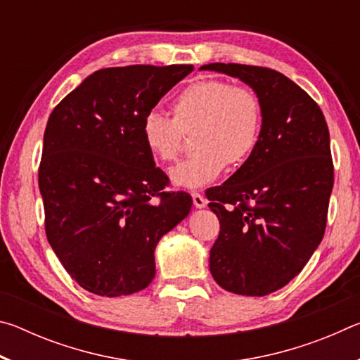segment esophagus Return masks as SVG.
<instances>
[{
    "instance_id": "1",
    "label": "esophagus",
    "mask_w": 360,
    "mask_h": 360,
    "mask_svg": "<svg viewBox=\"0 0 360 360\" xmlns=\"http://www.w3.org/2000/svg\"><path fill=\"white\" fill-rule=\"evenodd\" d=\"M192 200H193V206L198 210H202L206 205H208V200H206L203 195L198 192H192Z\"/></svg>"
}]
</instances>
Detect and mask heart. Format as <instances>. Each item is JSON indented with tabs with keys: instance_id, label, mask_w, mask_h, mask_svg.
Masks as SVG:
<instances>
[{
	"instance_id": "b5f03b06",
	"label": "heart",
	"mask_w": 360,
	"mask_h": 360,
	"mask_svg": "<svg viewBox=\"0 0 360 360\" xmlns=\"http://www.w3.org/2000/svg\"><path fill=\"white\" fill-rule=\"evenodd\" d=\"M173 119L149 111L139 125L144 148L160 162L178 155L179 130L191 131L193 154L169 172L176 187L202 188L222 174L225 167H240L257 149L264 108L252 90L202 79L188 84L172 103Z\"/></svg>"
}]
</instances>
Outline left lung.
<instances>
[{
  "label": "left lung",
  "mask_w": 360,
  "mask_h": 360,
  "mask_svg": "<svg viewBox=\"0 0 360 360\" xmlns=\"http://www.w3.org/2000/svg\"><path fill=\"white\" fill-rule=\"evenodd\" d=\"M252 89L264 108L257 149L206 192L221 231L210 271L222 289L264 297L303 270L322 241L333 163L327 122L303 89L281 72L238 63H210Z\"/></svg>",
  "instance_id": "obj_1"
}]
</instances>
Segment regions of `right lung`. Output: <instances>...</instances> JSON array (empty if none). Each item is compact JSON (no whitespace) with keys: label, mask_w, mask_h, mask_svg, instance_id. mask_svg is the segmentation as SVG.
<instances>
[{"label":"right lung","mask_w":360,"mask_h":360,"mask_svg":"<svg viewBox=\"0 0 360 360\" xmlns=\"http://www.w3.org/2000/svg\"><path fill=\"white\" fill-rule=\"evenodd\" d=\"M192 71V65L95 71L47 120L39 167L46 235L70 276L92 294L148 288L158 241L191 212V195L162 192L168 178L144 148L139 125Z\"/></svg>","instance_id":"right-lung-1"}]
</instances>
